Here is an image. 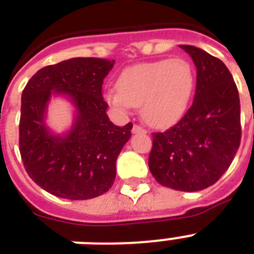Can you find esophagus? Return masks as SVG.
<instances>
[{
  "instance_id": "obj_1",
  "label": "esophagus",
  "mask_w": 254,
  "mask_h": 254,
  "mask_svg": "<svg viewBox=\"0 0 254 254\" xmlns=\"http://www.w3.org/2000/svg\"><path fill=\"white\" fill-rule=\"evenodd\" d=\"M131 131H133V133H139V134H145V133H146V129L141 127V125H137V124H135Z\"/></svg>"
}]
</instances>
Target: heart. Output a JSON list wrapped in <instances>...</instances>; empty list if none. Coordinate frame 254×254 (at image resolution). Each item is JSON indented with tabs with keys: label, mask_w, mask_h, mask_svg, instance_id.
<instances>
[{
	"label": "heart",
	"mask_w": 254,
	"mask_h": 254,
	"mask_svg": "<svg viewBox=\"0 0 254 254\" xmlns=\"http://www.w3.org/2000/svg\"><path fill=\"white\" fill-rule=\"evenodd\" d=\"M193 87V69L185 59L147 62L124 69L119 87L108 92V101L120 109L142 105L143 120L163 127L185 115Z\"/></svg>",
	"instance_id": "heart-1"
}]
</instances>
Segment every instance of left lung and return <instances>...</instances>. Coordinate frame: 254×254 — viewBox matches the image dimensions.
<instances>
[{"mask_svg": "<svg viewBox=\"0 0 254 254\" xmlns=\"http://www.w3.org/2000/svg\"><path fill=\"white\" fill-rule=\"evenodd\" d=\"M196 67L192 105L174 127L153 133L149 169L159 185L200 191L216 183L240 146V97L227 65L195 46H181Z\"/></svg>", "mask_w": 254, "mask_h": 254, "instance_id": "obj_1", "label": "left lung"}]
</instances>
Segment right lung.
Returning <instances> with one entry per match:
<instances>
[{"instance_id":"obj_1","label":"right lung","mask_w":254,"mask_h":254,"mask_svg":"<svg viewBox=\"0 0 254 254\" xmlns=\"http://www.w3.org/2000/svg\"><path fill=\"white\" fill-rule=\"evenodd\" d=\"M115 61L72 58L43 67L22 92L19 151L25 170L55 196L87 200L113 186L116 161L130 138L133 124L116 127L103 99L104 79ZM51 93L69 96L77 108L71 130L63 137L45 127Z\"/></svg>"}]
</instances>
